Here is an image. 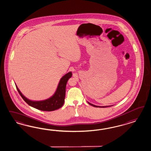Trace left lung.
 Wrapping results in <instances>:
<instances>
[{"label": "left lung", "mask_w": 151, "mask_h": 151, "mask_svg": "<svg viewBox=\"0 0 151 151\" xmlns=\"http://www.w3.org/2000/svg\"><path fill=\"white\" fill-rule=\"evenodd\" d=\"M88 104H90L91 106H94V107H99V108H106V107H108V106H95V105H93V104H91V103H88Z\"/></svg>", "instance_id": "left-lung-1"}]
</instances>
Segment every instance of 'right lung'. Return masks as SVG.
<instances>
[{"instance_id":"obj_1","label":"right lung","mask_w":151,"mask_h":151,"mask_svg":"<svg viewBox=\"0 0 151 151\" xmlns=\"http://www.w3.org/2000/svg\"><path fill=\"white\" fill-rule=\"evenodd\" d=\"M72 76L71 72L66 73L63 78L59 83L57 90L53 96L48 99L42 101H32L26 98L21 93L20 90L17 87L18 92L20 94L21 97L26 102L29 106L33 108L42 110V111H53L61 108L64 104L65 97V90L67 82L70 78Z\"/></svg>"}]
</instances>
